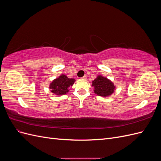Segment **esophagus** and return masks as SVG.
I'll list each match as a JSON object with an SVG mask.
<instances>
[{"instance_id": "esophagus-1", "label": "esophagus", "mask_w": 161, "mask_h": 161, "mask_svg": "<svg viewBox=\"0 0 161 161\" xmlns=\"http://www.w3.org/2000/svg\"><path fill=\"white\" fill-rule=\"evenodd\" d=\"M81 79H83V80H86V76H84L83 77L81 78Z\"/></svg>"}]
</instances>
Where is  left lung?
Segmentation results:
<instances>
[{"label":"left lung","instance_id":"left-lung-1","mask_svg":"<svg viewBox=\"0 0 161 161\" xmlns=\"http://www.w3.org/2000/svg\"><path fill=\"white\" fill-rule=\"evenodd\" d=\"M92 86H93L95 93L102 97L111 96L116 88L113 82L102 75L97 76L96 79L92 82Z\"/></svg>","mask_w":161,"mask_h":161}]
</instances>
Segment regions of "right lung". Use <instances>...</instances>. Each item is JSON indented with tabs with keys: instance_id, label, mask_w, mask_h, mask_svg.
<instances>
[{
	"instance_id": "1",
	"label": "right lung",
	"mask_w": 161,
	"mask_h": 161,
	"mask_svg": "<svg viewBox=\"0 0 161 161\" xmlns=\"http://www.w3.org/2000/svg\"><path fill=\"white\" fill-rule=\"evenodd\" d=\"M75 81L76 80L73 78L70 79L66 75L62 74L52 80L49 85V89L52 93L56 95H66Z\"/></svg>"
}]
</instances>
